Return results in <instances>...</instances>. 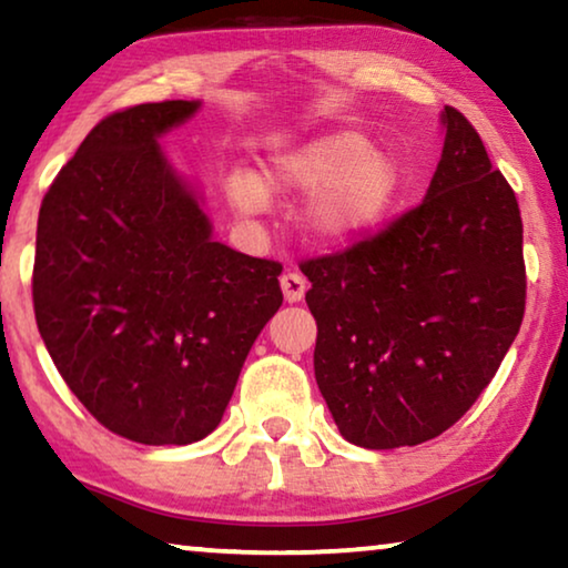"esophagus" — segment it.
I'll list each match as a JSON object with an SVG mask.
<instances>
[{"label":"esophagus","mask_w":568,"mask_h":568,"mask_svg":"<svg viewBox=\"0 0 568 568\" xmlns=\"http://www.w3.org/2000/svg\"><path fill=\"white\" fill-rule=\"evenodd\" d=\"M278 284H282L286 302H302V297H305L307 292L305 276L297 274V271H286V274H282V278H278Z\"/></svg>","instance_id":"obj_1"}]
</instances>
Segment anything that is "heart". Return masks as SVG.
<instances>
[{
    "mask_svg": "<svg viewBox=\"0 0 568 568\" xmlns=\"http://www.w3.org/2000/svg\"><path fill=\"white\" fill-rule=\"evenodd\" d=\"M230 204L243 216L268 209V191L310 196L302 224L317 243H344L383 220L400 191V173L390 154L369 146L359 131H331L278 152L258 178L235 170L224 181Z\"/></svg>",
    "mask_w": 568,
    "mask_h": 568,
    "instance_id": "1",
    "label": "heart"
}]
</instances>
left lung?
<instances>
[{
	"label": "left lung",
	"mask_w": 568,
	"mask_h": 568,
	"mask_svg": "<svg viewBox=\"0 0 568 568\" xmlns=\"http://www.w3.org/2000/svg\"><path fill=\"white\" fill-rule=\"evenodd\" d=\"M416 209L344 253L302 263L315 379L341 437L367 449L439 437L499 369L525 315L523 216L455 108Z\"/></svg>",
	"instance_id": "8db88e82"
}]
</instances>
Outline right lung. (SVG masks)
I'll list each match as a JSON object with an SVG mask.
<instances>
[{
    "label": "right lung",
    "mask_w": 568,
    "mask_h": 568,
    "mask_svg": "<svg viewBox=\"0 0 568 568\" xmlns=\"http://www.w3.org/2000/svg\"><path fill=\"white\" fill-rule=\"evenodd\" d=\"M199 108L165 100L108 115L38 214L43 344L82 406L139 445L212 434L284 300L282 266L216 243L204 196L162 152L160 136Z\"/></svg>",
    "instance_id": "obj_1"
}]
</instances>
